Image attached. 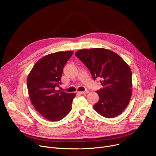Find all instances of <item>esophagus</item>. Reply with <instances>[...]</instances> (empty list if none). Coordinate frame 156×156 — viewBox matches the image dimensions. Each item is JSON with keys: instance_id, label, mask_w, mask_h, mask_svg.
<instances>
[{"instance_id": "34e87169", "label": "esophagus", "mask_w": 156, "mask_h": 156, "mask_svg": "<svg viewBox=\"0 0 156 156\" xmlns=\"http://www.w3.org/2000/svg\"><path fill=\"white\" fill-rule=\"evenodd\" d=\"M80 94H87L89 93V91H81V92H79Z\"/></svg>"}]
</instances>
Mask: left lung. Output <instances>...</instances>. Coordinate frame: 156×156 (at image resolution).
Returning <instances> with one entry per match:
<instances>
[{"label":"left lung","instance_id":"8db88e82","mask_svg":"<svg viewBox=\"0 0 156 156\" xmlns=\"http://www.w3.org/2000/svg\"><path fill=\"white\" fill-rule=\"evenodd\" d=\"M75 55L90 70L94 80L101 78L103 88L93 106L102 116L114 118L128 105L132 94V74L129 65L115 52L104 48L80 49Z\"/></svg>","mask_w":156,"mask_h":156}]
</instances>
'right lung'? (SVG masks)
<instances>
[{"instance_id": "1", "label": "right lung", "mask_w": 156, "mask_h": 156, "mask_svg": "<svg viewBox=\"0 0 156 156\" xmlns=\"http://www.w3.org/2000/svg\"><path fill=\"white\" fill-rule=\"evenodd\" d=\"M73 51L57 52L40 58L33 66L27 78V87L31 102L42 117L57 122L72 109L75 93L57 91L61 84L63 66Z\"/></svg>"}]
</instances>
